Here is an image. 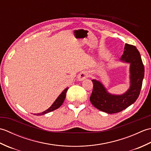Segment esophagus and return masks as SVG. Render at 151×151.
<instances>
[{"instance_id":"1","label":"esophagus","mask_w":151,"mask_h":151,"mask_svg":"<svg viewBox=\"0 0 151 151\" xmlns=\"http://www.w3.org/2000/svg\"><path fill=\"white\" fill-rule=\"evenodd\" d=\"M89 75H89V72L87 71V70H85V71H82V73H80L78 78L80 81H84V80H85L86 78H88Z\"/></svg>"}]
</instances>
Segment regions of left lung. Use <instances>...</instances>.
I'll return each instance as SVG.
<instances>
[{
    "label": "left lung",
    "instance_id": "8db88e82",
    "mask_svg": "<svg viewBox=\"0 0 151 151\" xmlns=\"http://www.w3.org/2000/svg\"><path fill=\"white\" fill-rule=\"evenodd\" d=\"M121 60L130 63V89L122 95H113L106 92L104 86L95 80H93V91L90 101L99 110L108 114H115L123 111L133 104L138 98L144 77V65L137 48L130 44H125Z\"/></svg>",
    "mask_w": 151,
    "mask_h": 151
}]
</instances>
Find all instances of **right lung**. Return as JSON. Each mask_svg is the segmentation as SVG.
Segmentation results:
<instances>
[{"label":"right lung","mask_w":151,"mask_h":151,"mask_svg":"<svg viewBox=\"0 0 151 151\" xmlns=\"http://www.w3.org/2000/svg\"><path fill=\"white\" fill-rule=\"evenodd\" d=\"M67 89H68V88H66V89H64L62 93H61L59 95V97L57 98L56 100L54 101V102L52 104V106H51L49 108H48L46 111H44L43 112H42V113H40V114H36V115H44V114H45L49 113V112L52 111L53 110H56V109L60 108L61 106H62V104H63L64 100H65V96H66V93H67Z\"/></svg>","instance_id":"right-lung-1"}]
</instances>
